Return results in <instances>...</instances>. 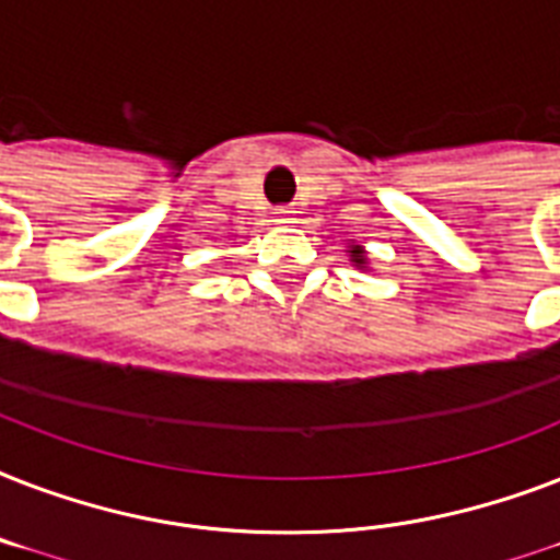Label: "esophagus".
<instances>
[{
  "instance_id": "obj_1",
  "label": "esophagus",
  "mask_w": 560,
  "mask_h": 560,
  "mask_svg": "<svg viewBox=\"0 0 560 560\" xmlns=\"http://www.w3.org/2000/svg\"><path fill=\"white\" fill-rule=\"evenodd\" d=\"M293 214H296V211L290 209V206H279V209L272 211V220H276V223H293Z\"/></svg>"
}]
</instances>
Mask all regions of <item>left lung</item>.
Masks as SVG:
<instances>
[{"label":"left lung","instance_id":"obj_1","mask_svg":"<svg viewBox=\"0 0 560 560\" xmlns=\"http://www.w3.org/2000/svg\"><path fill=\"white\" fill-rule=\"evenodd\" d=\"M351 258H354V264H363V249H358V246H354V249H351Z\"/></svg>","mask_w":560,"mask_h":560}]
</instances>
